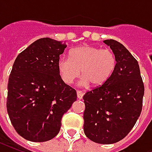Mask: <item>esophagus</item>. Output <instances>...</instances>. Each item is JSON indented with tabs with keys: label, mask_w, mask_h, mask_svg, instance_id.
I'll return each mask as SVG.
<instances>
[{
	"label": "esophagus",
	"mask_w": 152,
	"mask_h": 152,
	"mask_svg": "<svg viewBox=\"0 0 152 152\" xmlns=\"http://www.w3.org/2000/svg\"><path fill=\"white\" fill-rule=\"evenodd\" d=\"M76 94H77V98L79 99H82L83 95H84V94H83L82 91H80V90H78V91H76Z\"/></svg>",
	"instance_id": "obj_1"
}]
</instances>
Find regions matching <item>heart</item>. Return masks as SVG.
I'll list each match as a JSON object with an SVG mask.
<instances>
[{
    "instance_id": "b5f03b06",
    "label": "heart",
    "mask_w": 152,
    "mask_h": 152,
    "mask_svg": "<svg viewBox=\"0 0 152 152\" xmlns=\"http://www.w3.org/2000/svg\"><path fill=\"white\" fill-rule=\"evenodd\" d=\"M61 79L72 84L81 74L82 85L91 83L99 86L106 83L114 72L116 58L109 49H100L91 45L76 47L70 51L69 58H60L57 63Z\"/></svg>"
}]
</instances>
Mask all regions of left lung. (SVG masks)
I'll return each instance as SVG.
<instances>
[{
  "label": "left lung",
  "mask_w": 152,
  "mask_h": 152,
  "mask_svg": "<svg viewBox=\"0 0 152 152\" xmlns=\"http://www.w3.org/2000/svg\"><path fill=\"white\" fill-rule=\"evenodd\" d=\"M116 58L110 79L83 97L84 132L90 140L112 144L131 131L142 108L144 85L137 61L125 47L114 40L103 41Z\"/></svg>",
  "instance_id": "1"
}]
</instances>
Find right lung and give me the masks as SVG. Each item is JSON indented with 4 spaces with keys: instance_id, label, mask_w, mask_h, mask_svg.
I'll return each mask as SVG.
<instances>
[{
    "instance_id": "obj_1",
    "label": "right lung",
    "mask_w": 152,
    "mask_h": 152,
    "mask_svg": "<svg viewBox=\"0 0 152 152\" xmlns=\"http://www.w3.org/2000/svg\"><path fill=\"white\" fill-rule=\"evenodd\" d=\"M66 45L40 38L16 58L9 77L6 107L16 132L31 142H46L58 134L62 118L76 100V89L58 70Z\"/></svg>"
}]
</instances>
